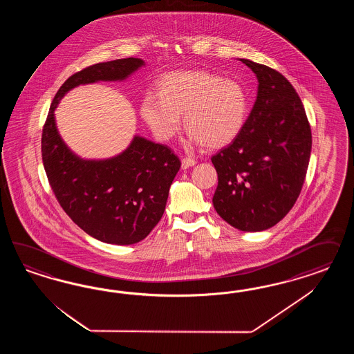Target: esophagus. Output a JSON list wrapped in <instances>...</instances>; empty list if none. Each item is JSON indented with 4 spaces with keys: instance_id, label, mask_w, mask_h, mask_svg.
<instances>
[{
    "instance_id": "1",
    "label": "esophagus",
    "mask_w": 354,
    "mask_h": 354,
    "mask_svg": "<svg viewBox=\"0 0 354 354\" xmlns=\"http://www.w3.org/2000/svg\"><path fill=\"white\" fill-rule=\"evenodd\" d=\"M194 165H196V161L193 158L185 157V158L182 160V169H189V167H192Z\"/></svg>"
}]
</instances>
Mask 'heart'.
Masks as SVG:
<instances>
[{
  "mask_svg": "<svg viewBox=\"0 0 354 354\" xmlns=\"http://www.w3.org/2000/svg\"><path fill=\"white\" fill-rule=\"evenodd\" d=\"M249 111L245 88L203 70L176 71L158 82V97H144L140 114L160 141H170L182 126L189 140L206 149L231 144L244 129Z\"/></svg>",
  "mask_w": 354,
  "mask_h": 354,
  "instance_id": "b5f03b06",
  "label": "heart"
}]
</instances>
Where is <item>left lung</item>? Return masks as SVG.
Segmentation results:
<instances>
[{
  "mask_svg": "<svg viewBox=\"0 0 354 354\" xmlns=\"http://www.w3.org/2000/svg\"><path fill=\"white\" fill-rule=\"evenodd\" d=\"M256 74L257 98L240 135L212 157L216 213L245 232L265 231L288 214L301 192L311 131L300 97L277 70L240 58Z\"/></svg>",
  "mask_w": 354,
  "mask_h": 354,
  "instance_id": "1",
  "label": "left lung"
}]
</instances>
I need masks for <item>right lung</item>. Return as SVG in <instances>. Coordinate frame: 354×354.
I'll use <instances>...</instances> for the list:
<instances>
[{"instance_id":"right-lung-1","label":"right lung","mask_w":354,"mask_h":354,"mask_svg":"<svg viewBox=\"0 0 354 354\" xmlns=\"http://www.w3.org/2000/svg\"><path fill=\"white\" fill-rule=\"evenodd\" d=\"M144 64L140 58H122L70 76L54 96L44 124V169L58 203L84 232L107 244L131 245L149 235L161 221L180 161L167 145L138 135L118 156L80 158L61 138L54 110L73 88L123 82Z\"/></svg>"}]
</instances>
